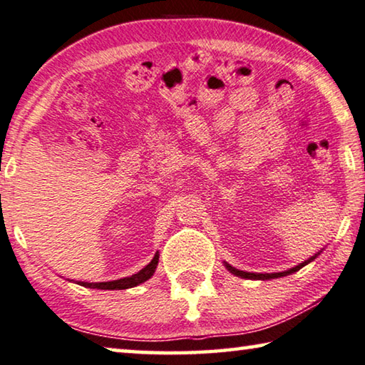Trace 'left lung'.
I'll list each match as a JSON object with an SVG mask.
<instances>
[{
	"mask_svg": "<svg viewBox=\"0 0 365 365\" xmlns=\"http://www.w3.org/2000/svg\"><path fill=\"white\" fill-rule=\"evenodd\" d=\"M320 255V253H315L314 257H310L309 259H305L304 263H300V264H297V266H294V268H291V269H287V271H281V273H248V271H240V269H235L234 266H230V264H227L225 263V268H227L230 273L232 274H235V276H239V277H245V279H274V277H281V276H287V274H292V273H296V271H299L300 268H304L305 264H309L310 262H314V259Z\"/></svg>",
	"mask_w": 365,
	"mask_h": 365,
	"instance_id": "8db88e82",
	"label": "left lung"
}]
</instances>
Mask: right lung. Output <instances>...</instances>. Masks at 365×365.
Segmentation results:
<instances>
[{
  "instance_id": "obj_1",
  "label": "right lung",
  "mask_w": 365,
  "mask_h": 365,
  "mask_svg": "<svg viewBox=\"0 0 365 365\" xmlns=\"http://www.w3.org/2000/svg\"><path fill=\"white\" fill-rule=\"evenodd\" d=\"M159 263V253H155L154 258L151 259V263L148 266H144L141 271H138L136 274L128 276V277H121V279L117 281H107V282H83L79 281L78 284L84 286V287H91V289H103V291H120V289H130L135 287L141 282L148 281L149 277L154 274L155 268H158Z\"/></svg>"
}]
</instances>
